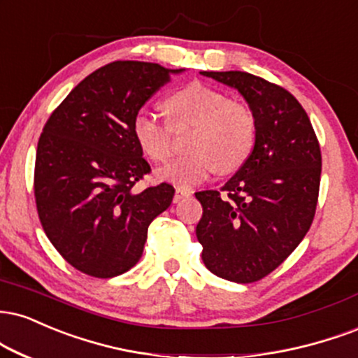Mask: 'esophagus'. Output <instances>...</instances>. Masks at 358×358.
<instances>
[{"instance_id": "obj_1", "label": "esophagus", "mask_w": 358, "mask_h": 358, "mask_svg": "<svg viewBox=\"0 0 358 358\" xmlns=\"http://www.w3.org/2000/svg\"><path fill=\"white\" fill-rule=\"evenodd\" d=\"M192 195V190H188V188H182V187H178L175 190V196H173V201L175 203H178V201H182L183 198H188Z\"/></svg>"}]
</instances>
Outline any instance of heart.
I'll return each instance as SVG.
<instances>
[{
	"mask_svg": "<svg viewBox=\"0 0 358 358\" xmlns=\"http://www.w3.org/2000/svg\"><path fill=\"white\" fill-rule=\"evenodd\" d=\"M175 130L195 127L188 141L187 157L158 171V176L182 188L196 187L215 173H230L242 166L253 152L257 140V116L247 103L228 100L213 86L190 83L165 100ZM138 146L155 163L171 157V128L157 115L140 110L131 123Z\"/></svg>",
	"mask_w": 358,
	"mask_h": 358,
	"instance_id": "obj_1",
	"label": "heart"
}]
</instances>
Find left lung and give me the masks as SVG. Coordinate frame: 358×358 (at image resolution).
Listing matches in <instances>:
<instances>
[{
  "label": "left lung",
  "mask_w": 358,
  "mask_h": 358,
  "mask_svg": "<svg viewBox=\"0 0 358 358\" xmlns=\"http://www.w3.org/2000/svg\"><path fill=\"white\" fill-rule=\"evenodd\" d=\"M238 90L257 116L248 160L222 190L196 192L203 215L196 238L210 272L252 283L273 272L299 247L315 217L322 153L296 98L245 71H201Z\"/></svg>",
  "instance_id": "8db88e82"
}]
</instances>
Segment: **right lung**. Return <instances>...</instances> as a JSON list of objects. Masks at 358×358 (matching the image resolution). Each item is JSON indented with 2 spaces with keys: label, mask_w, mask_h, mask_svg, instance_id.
<instances>
[{
  "label": "right lung",
  "mask_w": 358,
  "mask_h": 358,
  "mask_svg": "<svg viewBox=\"0 0 358 358\" xmlns=\"http://www.w3.org/2000/svg\"><path fill=\"white\" fill-rule=\"evenodd\" d=\"M162 64L113 62L80 81L46 122L34 163V198L46 236L90 277L136 265L155 218L170 206L168 183L135 192L150 173L131 123L171 75Z\"/></svg>",
  "instance_id": "obj_1"
}]
</instances>
